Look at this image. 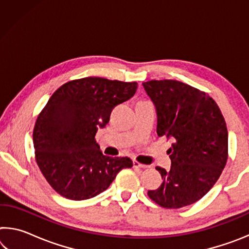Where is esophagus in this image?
Wrapping results in <instances>:
<instances>
[{"mask_svg": "<svg viewBox=\"0 0 249 249\" xmlns=\"http://www.w3.org/2000/svg\"><path fill=\"white\" fill-rule=\"evenodd\" d=\"M133 167H135V168H142V169H145V168H148L149 166L142 165V163L138 162L137 160H133Z\"/></svg>", "mask_w": 249, "mask_h": 249, "instance_id": "esophagus-1", "label": "esophagus"}]
</instances>
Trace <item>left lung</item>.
<instances>
[{
	"label": "left lung",
	"mask_w": 249,
	"mask_h": 249,
	"mask_svg": "<svg viewBox=\"0 0 249 249\" xmlns=\"http://www.w3.org/2000/svg\"><path fill=\"white\" fill-rule=\"evenodd\" d=\"M157 109V134L172 141L170 170L157 167L162 183L147 195L166 209L202 199L220 178L229 157V133L218 105L196 88L176 80L142 82Z\"/></svg>",
	"instance_id": "left-lung-1"
}]
</instances>
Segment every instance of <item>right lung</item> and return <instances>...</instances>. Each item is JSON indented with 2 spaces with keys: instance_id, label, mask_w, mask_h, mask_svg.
Segmentation results:
<instances>
[{
  "instance_id": "obj_1",
  "label": "right lung",
  "mask_w": 249,
  "mask_h": 249,
  "mask_svg": "<svg viewBox=\"0 0 249 249\" xmlns=\"http://www.w3.org/2000/svg\"><path fill=\"white\" fill-rule=\"evenodd\" d=\"M136 82L99 77L71 80L53 92L33 132L35 160L58 195L87 200L109 187L116 175L133 166L127 157H108L96 144L99 127L112 109L129 100Z\"/></svg>"
}]
</instances>
